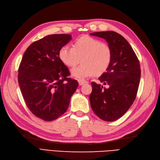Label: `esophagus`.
Returning a JSON list of instances; mask_svg holds the SVG:
<instances>
[{"label":"esophagus","mask_w":160,"mask_h":160,"mask_svg":"<svg viewBox=\"0 0 160 160\" xmlns=\"http://www.w3.org/2000/svg\"><path fill=\"white\" fill-rule=\"evenodd\" d=\"M78 83H79L80 86H82V85H83L84 84L87 83V82L85 80H78Z\"/></svg>","instance_id":"esophagus-1"}]
</instances>
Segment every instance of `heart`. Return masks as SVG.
<instances>
[{
    "instance_id": "b5f03b06",
    "label": "heart",
    "mask_w": 160,
    "mask_h": 160,
    "mask_svg": "<svg viewBox=\"0 0 160 160\" xmlns=\"http://www.w3.org/2000/svg\"><path fill=\"white\" fill-rule=\"evenodd\" d=\"M61 61L69 67L82 64L71 71V76L77 79L101 75L107 70L111 62L112 50L107 43L92 37L84 36L73 43V47L63 46L59 50Z\"/></svg>"
}]
</instances>
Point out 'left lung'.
Masks as SVG:
<instances>
[{
    "label": "left lung",
    "mask_w": 160,
    "mask_h": 160,
    "mask_svg": "<svg viewBox=\"0 0 160 160\" xmlns=\"http://www.w3.org/2000/svg\"><path fill=\"white\" fill-rule=\"evenodd\" d=\"M90 34L104 38L112 50L110 65L98 78L102 84L91 82V107L102 120L113 122L126 113L136 98L141 76L140 62L130 44L117 32ZM103 85H108V88Z\"/></svg>",
    "instance_id": "obj_1"
}]
</instances>
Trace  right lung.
<instances>
[{"label": "right lung", "instance_id": "right-lung-1", "mask_svg": "<svg viewBox=\"0 0 160 160\" xmlns=\"http://www.w3.org/2000/svg\"><path fill=\"white\" fill-rule=\"evenodd\" d=\"M69 34L47 36L31 44L22 56L18 80L27 106L45 121H52L65 113L78 82L68 76L67 67L59 58V50L71 40Z\"/></svg>", "mask_w": 160, "mask_h": 160}]
</instances>
